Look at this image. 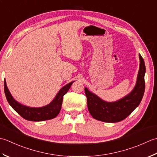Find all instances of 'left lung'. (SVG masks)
<instances>
[{
  "label": "left lung",
  "mask_w": 157,
  "mask_h": 157,
  "mask_svg": "<svg viewBox=\"0 0 157 157\" xmlns=\"http://www.w3.org/2000/svg\"><path fill=\"white\" fill-rule=\"evenodd\" d=\"M140 63L136 85L127 96L114 102H106L85 89L89 113L95 119L106 123H117L124 120L138 106L145 90L144 61L139 55Z\"/></svg>",
  "instance_id": "1"
}]
</instances>
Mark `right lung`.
<instances>
[{"mask_svg": "<svg viewBox=\"0 0 157 157\" xmlns=\"http://www.w3.org/2000/svg\"><path fill=\"white\" fill-rule=\"evenodd\" d=\"M73 82L61 89L55 99L49 104L41 108L28 107L16 101L9 92L5 81H4V90L9 104L21 117L30 121H43L52 119L59 114L62 108L63 95L68 91Z\"/></svg>", "mask_w": 157, "mask_h": 157, "instance_id": "add662e5", "label": "right lung"}]
</instances>
